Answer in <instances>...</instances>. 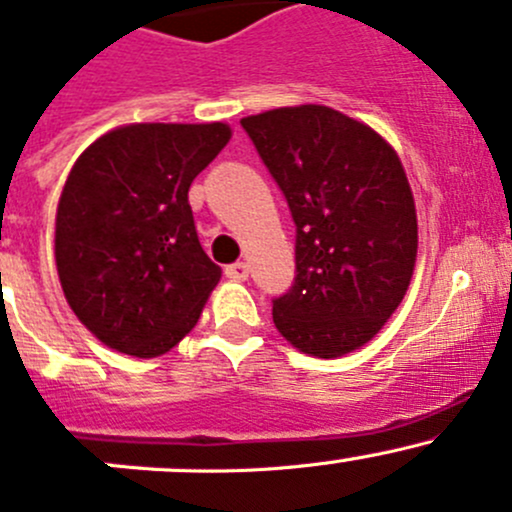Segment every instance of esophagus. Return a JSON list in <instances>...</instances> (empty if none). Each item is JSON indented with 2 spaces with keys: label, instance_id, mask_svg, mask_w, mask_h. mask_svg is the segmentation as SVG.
I'll list each match as a JSON object with an SVG mask.
<instances>
[{
  "label": "esophagus",
  "instance_id": "esophagus-1",
  "mask_svg": "<svg viewBox=\"0 0 512 512\" xmlns=\"http://www.w3.org/2000/svg\"><path fill=\"white\" fill-rule=\"evenodd\" d=\"M225 275L230 277V280L242 282V280H247V275H250V267H247L245 262H232V265L225 267Z\"/></svg>",
  "mask_w": 512,
  "mask_h": 512
}]
</instances>
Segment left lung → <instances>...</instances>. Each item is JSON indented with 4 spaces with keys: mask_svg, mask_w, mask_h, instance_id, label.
<instances>
[{
    "mask_svg": "<svg viewBox=\"0 0 512 512\" xmlns=\"http://www.w3.org/2000/svg\"><path fill=\"white\" fill-rule=\"evenodd\" d=\"M297 225V275L272 299L292 347L334 359L364 347L396 312L416 265L418 225L394 148L329 106L242 118Z\"/></svg>",
    "mask_w": 512,
    "mask_h": 512,
    "instance_id": "8db88e82",
    "label": "left lung"
}]
</instances>
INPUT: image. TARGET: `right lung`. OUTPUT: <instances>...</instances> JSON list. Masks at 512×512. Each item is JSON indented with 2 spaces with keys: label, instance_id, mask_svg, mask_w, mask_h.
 <instances>
[{
  "label": "right lung",
  "instance_id": "obj_1",
  "mask_svg": "<svg viewBox=\"0 0 512 512\" xmlns=\"http://www.w3.org/2000/svg\"><path fill=\"white\" fill-rule=\"evenodd\" d=\"M230 136L227 123H131L71 168L56 270L69 307L106 347L153 359L198 324L223 270L200 247L188 190Z\"/></svg>",
  "mask_w": 512,
  "mask_h": 512
}]
</instances>
